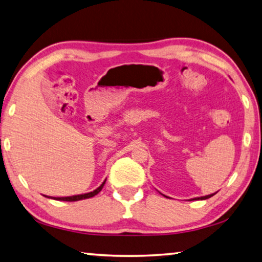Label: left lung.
Segmentation results:
<instances>
[{
	"mask_svg": "<svg viewBox=\"0 0 262 262\" xmlns=\"http://www.w3.org/2000/svg\"><path fill=\"white\" fill-rule=\"evenodd\" d=\"M214 194H210V195H207V196H201V198H196V199H193V200H206V199H209L211 198Z\"/></svg>",
	"mask_w": 262,
	"mask_h": 262,
	"instance_id": "8db88e82",
	"label": "left lung"
}]
</instances>
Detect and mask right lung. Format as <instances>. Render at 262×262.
<instances>
[{
  "label": "right lung",
  "instance_id": "1",
  "mask_svg": "<svg viewBox=\"0 0 262 262\" xmlns=\"http://www.w3.org/2000/svg\"><path fill=\"white\" fill-rule=\"evenodd\" d=\"M104 184H101L98 188L95 189L94 192H90V193H86V194H81V195H74V196H67V198H53L55 199V200H59V201H78V200H83V199H89V198H92L95 196V195L98 194L101 189L104 187Z\"/></svg>",
  "mask_w": 262,
  "mask_h": 262
}]
</instances>
